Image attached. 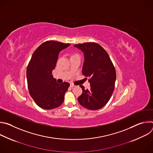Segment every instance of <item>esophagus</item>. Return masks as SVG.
Wrapping results in <instances>:
<instances>
[{
	"label": "esophagus",
	"mask_w": 153,
	"mask_h": 153,
	"mask_svg": "<svg viewBox=\"0 0 153 153\" xmlns=\"http://www.w3.org/2000/svg\"><path fill=\"white\" fill-rule=\"evenodd\" d=\"M70 86H71V87H72V88H73V87L75 86V85H74V84H73V83H71V84H70Z\"/></svg>",
	"instance_id": "esophagus-1"
}]
</instances>
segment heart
I'll list each match as a JSON object with an SVG mask.
<instances>
[{"label": "heart", "mask_w": 153, "mask_h": 153, "mask_svg": "<svg viewBox=\"0 0 153 153\" xmlns=\"http://www.w3.org/2000/svg\"><path fill=\"white\" fill-rule=\"evenodd\" d=\"M74 55H76V54H74Z\"/></svg>", "instance_id": "heart-1"}]
</instances>
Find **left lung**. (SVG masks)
<instances>
[{"mask_svg": "<svg viewBox=\"0 0 153 153\" xmlns=\"http://www.w3.org/2000/svg\"><path fill=\"white\" fill-rule=\"evenodd\" d=\"M84 54L82 68L84 76L89 77L90 88L82 89L77 98L79 103L90 110H97L110 100L115 87L116 73L114 65L107 52L96 42H85L74 45Z\"/></svg>", "mask_w": 153, "mask_h": 153, "instance_id": "obj_1", "label": "left lung"}]
</instances>
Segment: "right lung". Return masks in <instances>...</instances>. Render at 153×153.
Wrapping results in <instances>:
<instances>
[{"instance_id": "1", "label": "right lung", "mask_w": 153, "mask_h": 153, "mask_svg": "<svg viewBox=\"0 0 153 153\" xmlns=\"http://www.w3.org/2000/svg\"><path fill=\"white\" fill-rule=\"evenodd\" d=\"M70 45L54 40L46 41L34 51L29 62L27 69L29 93L42 109L51 110L60 106L64 101L70 83H57L52 71L56 67L59 52Z\"/></svg>"}]
</instances>
